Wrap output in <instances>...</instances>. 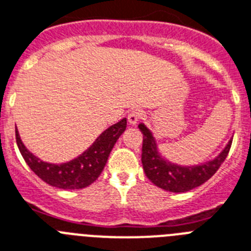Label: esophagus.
<instances>
[{"label": "esophagus", "instance_id": "1", "mask_svg": "<svg viewBox=\"0 0 251 251\" xmlns=\"http://www.w3.org/2000/svg\"><path fill=\"white\" fill-rule=\"evenodd\" d=\"M143 116H144V112L140 111V109H132L131 112L129 113L127 116V120H129L130 125H135L136 122L140 121L143 119Z\"/></svg>", "mask_w": 251, "mask_h": 251}]
</instances>
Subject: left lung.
I'll use <instances>...</instances> for the list:
<instances>
[{
  "instance_id": "1",
  "label": "left lung",
  "mask_w": 251,
  "mask_h": 251,
  "mask_svg": "<svg viewBox=\"0 0 251 251\" xmlns=\"http://www.w3.org/2000/svg\"><path fill=\"white\" fill-rule=\"evenodd\" d=\"M139 129L143 132L142 163L147 177L155 186L171 193H185L193 190L209 180L226 159L232 144V140H229L226 148L213 161L194 167H182L174 165L171 162L163 161L158 155L157 144L151 132L143 124L139 125Z\"/></svg>"
}]
</instances>
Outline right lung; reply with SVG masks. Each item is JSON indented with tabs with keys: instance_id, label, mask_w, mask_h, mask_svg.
Here are the masks:
<instances>
[{
	"instance_id": "add662e5",
	"label": "right lung",
	"mask_w": 251,
	"mask_h": 251,
	"mask_svg": "<svg viewBox=\"0 0 251 251\" xmlns=\"http://www.w3.org/2000/svg\"><path fill=\"white\" fill-rule=\"evenodd\" d=\"M126 124H127L126 119H122L120 122L108 127L106 131L100 134V138L97 139L88 151H84L76 159L64 165H52V163L42 162L39 158L31 154L25 148L20 140L18 129H15V136H16V144L24 161L28 163L31 171L38 177L42 178L50 186L75 190V189L89 186L100 177L117 139L125 131Z\"/></svg>"
}]
</instances>
